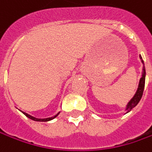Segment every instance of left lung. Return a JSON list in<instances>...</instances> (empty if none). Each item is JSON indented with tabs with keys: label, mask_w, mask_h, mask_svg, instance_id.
<instances>
[{
	"label": "left lung",
	"mask_w": 152,
	"mask_h": 152,
	"mask_svg": "<svg viewBox=\"0 0 152 152\" xmlns=\"http://www.w3.org/2000/svg\"><path fill=\"white\" fill-rule=\"evenodd\" d=\"M140 59H141V61L142 63L144 64V61L142 60V57L141 56H140ZM145 66L143 67V73H142V77L141 79L140 80V84H139V87H138V90L134 95V96L130 100V102L128 103L127 105V107H126V111L127 113L130 112L133 108L136 105H137L139 102L140 101L141 97H142V95H143V91H144V88H145Z\"/></svg>",
	"instance_id": "obj_1"
}]
</instances>
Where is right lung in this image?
I'll return each instance as SVG.
<instances>
[{"instance_id":"obj_1","label":"right lung","mask_w":152,"mask_h":152,"mask_svg":"<svg viewBox=\"0 0 152 152\" xmlns=\"http://www.w3.org/2000/svg\"><path fill=\"white\" fill-rule=\"evenodd\" d=\"M23 113L24 114L25 116H26L27 118H30V119L34 120V121H38V122H47V121H50V120H52L53 118H55L59 114V113L56 114V115H55L54 117H51V118H34V117H32V116H30V115H28V114L25 113H23Z\"/></svg>"}]
</instances>
